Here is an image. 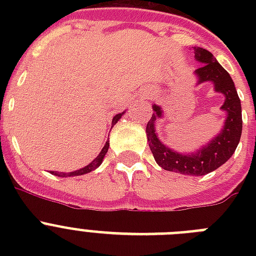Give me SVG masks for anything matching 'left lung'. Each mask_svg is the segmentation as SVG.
<instances>
[{"instance_id": "8db88e82", "label": "left lung", "mask_w": 256, "mask_h": 256, "mask_svg": "<svg viewBox=\"0 0 256 256\" xmlns=\"http://www.w3.org/2000/svg\"><path fill=\"white\" fill-rule=\"evenodd\" d=\"M194 53L196 61L203 64L199 69L195 70V74L199 77V82H214L215 90L223 92L226 96L222 108L227 112V120L222 132L215 136L208 146L203 148L198 152L187 156L179 154L175 150L166 148L156 138L154 120L160 116L162 112L158 106H154L152 120H148L146 126V134L148 148L160 168L178 174L199 176L220 168L234 154L242 136V106L232 78L215 60L214 56L203 48H195Z\"/></svg>"}]
</instances>
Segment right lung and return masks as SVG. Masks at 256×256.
Returning a JSON list of instances; mask_svg holds the SVG:
<instances>
[{"mask_svg": "<svg viewBox=\"0 0 256 256\" xmlns=\"http://www.w3.org/2000/svg\"><path fill=\"white\" fill-rule=\"evenodd\" d=\"M120 116H122V114H116V116L112 118V124H116V122L120 120ZM108 142H106V144H104V148H102V152H100V156H96L92 164H88V166H85V168H81V170L73 171V172H58V171H50V172L54 175H57V176H76V175H84L86 174V172H90V171L96 170V168L102 164V160H104V156H106V152H108Z\"/></svg>", "mask_w": 256, "mask_h": 256, "instance_id": "add662e5", "label": "right lung"}]
</instances>
